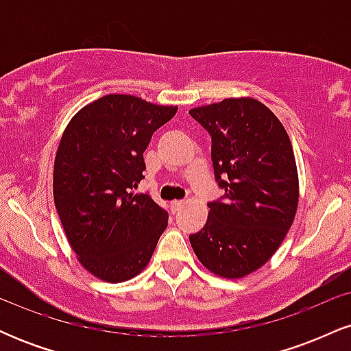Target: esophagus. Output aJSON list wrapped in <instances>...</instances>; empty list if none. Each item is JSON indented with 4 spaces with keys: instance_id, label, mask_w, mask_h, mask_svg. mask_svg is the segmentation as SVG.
Masks as SVG:
<instances>
[{
    "instance_id": "34e87169",
    "label": "esophagus",
    "mask_w": 351,
    "mask_h": 351,
    "mask_svg": "<svg viewBox=\"0 0 351 351\" xmlns=\"http://www.w3.org/2000/svg\"><path fill=\"white\" fill-rule=\"evenodd\" d=\"M183 206H184V201H171L170 203V208L173 213H178Z\"/></svg>"
}]
</instances>
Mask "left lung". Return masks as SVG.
Returning a JSON list of instances; mask_svg holds the SVG:
<instances>
[{
  "instance_id": "obj_1",
  "label": "left lung",
  "mask_w": 351,
  "mask_h": 351,
  "mask_svg": "<svg viewBox=\"0 0 351 351\" xmlns=\"http://www.w3.org/2000/svg\"><path fill=\"white\" fill-rule=\"evenodd\" d=\"M211 135L215 178L224 196L208 203V221L189 236L199 263L241 279L267 263L291 229L299 204L292 143L280 120L251 97L195 107Z\"/></svg>"
}]
</instances>
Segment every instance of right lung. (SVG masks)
<instances>
[{
	"label": "right lung",
	"mask_w": 351,
	"mask_h": 351,
	"mask_svg": "<svg viewBox=\"0 0 351 351\" xmlns=\"http://www.w3.org/2000/svg\"><path fill=\"white\" fill-rule=\"evenodd\" d=\"M178 107L108 94L72 117L54 160V203L82 267L106 282H125L150 263L168 213L134 188L143 152Z\"/></svg>",
	"instance_id": "obj_1"
}]
</instances>
